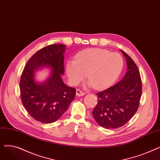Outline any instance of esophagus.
Instances as JSON below:
<instances>
[{
  "mask_svg": "<svg viewBox=\"0 0 160 160\" xmlns=\"http://www.w3.org/2000/svg\"><path fill=\"white\" fill-rule=\"evenodd\" d=\"M76 94H77V96L80 97V96L85 95L86 93H84V92H83V91H80V89H77V93H76Z\"/></svg>",
  "mask_w": 160,
  "mask_h": 160,
  "instance_id": "1",
  "label": "esophagus"
}]
</instances>
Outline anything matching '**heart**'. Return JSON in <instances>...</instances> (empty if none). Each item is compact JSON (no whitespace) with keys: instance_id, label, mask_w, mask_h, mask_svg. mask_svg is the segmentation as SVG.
Wrapping results in <instances>:
<instances>
[{"instance_id":"1","label":"heart","mask_w":160,"mask_h":160,"mask_svg":"<svg viewBox=\"0 0 160 160\" xmlns=\"http://www.w3.org/2000/svg\"><path fill=\"white\" fill-rule=\"evenodd\" d=\"M124 66L122 56L107 50L91 48L78 53L74 60L66 64V72L70 82L78 85L86 77L89 85L96 89L112 86L120 76Z\"/></svg>"}]
</instances>
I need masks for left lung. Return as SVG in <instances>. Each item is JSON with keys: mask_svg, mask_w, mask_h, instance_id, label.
Wrapping results in <instances>:
<instances>
[{"mask_svg": "<svg viewBox=\"0 0 160 160\" xmlns=\"http://www.w3.org/2000/svg\"><path fill=\"white\" fill-rule=\"evenodd\" d=\"M127 72L115 85L96 93L98 103L92 114L103 128L113 129L122 127L134 115L139 106L142 82L136 64L123 50Z\"/></svg>", "mask_w": 160, "mask_h": 160, "instance_id": "8db88e82", "label": "left lung"}]
</instances>
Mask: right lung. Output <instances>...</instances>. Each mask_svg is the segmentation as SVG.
Segmentation results:
<instances>
[{"label":"right lung","mask_w":160,"mask_h":160,"mask_svg":"<svg viewBox=\"0 0 160 160\" xmlns=\"http://www.w3.org/2000/svg\"><path fill=\"white\" fill-rule=\"evenodd\" d=\"M66 45L52 44L40 49L27 62L20 80L22 103L32 118L43 123L57 121L74 99L76 89L66 86L61 74L64 73ZM48 66L53 69L48 80L38 85L33 72L38 67Z\"/></svg>","instance_id":"right-lung-1"}]
</instances>
